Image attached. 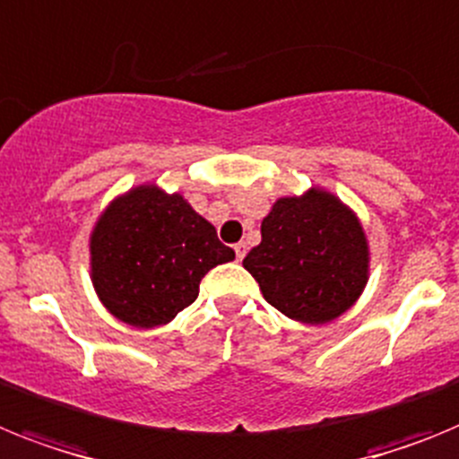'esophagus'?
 <instances>
[{
    "instance_id": "esophagus-1",
    "label": "esophagus",
    "mask_w": 459,
    "mask_h": 459,
    "mask_svg": "<svg viewBox=\"0 0 459 459\" xmlns=\"http://www.w3.org/2000/svg\"><path fill=\"white\" fill-rule=\"evenodd\" d=\"M233 249H235V256H238V261H242V258L247 256V245H245V242H238V245H235Z\"/></svg>"
}]
</instances>
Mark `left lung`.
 I'll list each match as a JSON object with an SVG mask.
<instances>
[{
	"instance_id": "obj_1",
	"label": "left lung",
	"mask_w": 459,
	"mask_h": 459,
	"mask_svg": "<svg viewBox=\"0 0 459 459\" xmlns=\"http://www.w3.org/2000/svg\"><path fill=\"white\" fill-rule=\"evenodd\" d=\"M263 298L284 316L324 325L356 305L369 279V242L340 198L312 186L277 198L261 221V245L242 261Z\"/></svg>"
}]
</instances>
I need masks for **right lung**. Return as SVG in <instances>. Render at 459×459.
I'll list each match as a JSON object with an SVG mask.
<instances>
[{
  "instance_id": "1",
  "label": "right lung",
  "mask_w": 459,
  "mask_h": 459,
  "mask_svg": "<svg viewBox=\"0 0 459 459\" xmlns=\"http://www.w3.org/2000/svg\"><path fill=\"white\" fill-rule=\"evenodd\" d=\"M235 258L182 194L141 185L113 198L90 235V274L103 307L134 328L170 324L207 273Z\"/></svg>"
}]
</instances>
